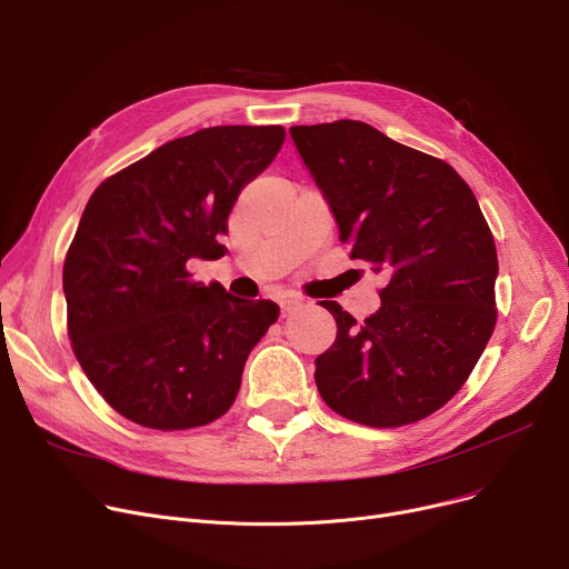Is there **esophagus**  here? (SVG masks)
<instances>
[{
  "instance_id": "1",
  "label": "esophagus",
  "mask_w": 569,
  "mask_h": 569,
  "mask_svg": "<svg viewBox=\"0 0 569 569\" xmlns=\"http://www.w3.org/2000/svg\"><path fill=\"white\" fill-rule=\"evenodd\" d=\"M279 307H281V316H292L295 311H300L305 307V300L302 297H297L295 292H286L279 297Z\"/></svg>"
}]
</instances>
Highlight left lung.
<instances>
[{"label": "left lung", "mask_w": 569, "mask_h": 569, "mask_svg": "<svg viewBox=\"0 0 569 569\" xmlns=\"http://www.w3.org/2000/svg\"><path fill=\"white\" fill-rule=\"evenodd\" d=\"M350 258L390 277L357 322L337 302V341L316 357L322 401L376 429L450 401L496 325L498 256L470 187L436 157L355 119L290 127Z\"/></svg>", "instance_id": "obj_1"}]
</instances>
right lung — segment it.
<instances>
[{
	"instance_id": "add662e5",
	"label": "right lung",
	"mask_w": 569,
	"mask_h": 569,
	"mask_svg": "<svg viewBox=\"0 0 569 569\" xmlns=\"http://www.w3.org/2000/svg\"><path fill=\"white\" fill-rule=\"evenodd\" d=\"M283 140V127L202 129L89 198L64 260L69 339L84 376L127 420L179 431L232 406L279 307L193 281L189 262L223 256L219 234L237 196Z\"/></svg>"
}]
</instances>
